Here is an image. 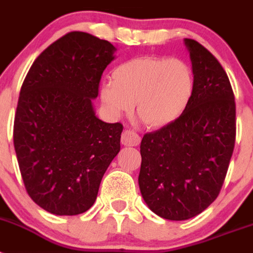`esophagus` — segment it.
Instances as JSON below:
<instances>
[{
    "mask_svg": "<svg viewBox=\"0 0 253 253\" xmlns=\"http://www.w3.org/2000/svg\"><path fill=\"white\" fill-rule=\"evenodd\" d=\"M140 143V137L133 130H124L122 134V144L126 147H135Z\"/></svg>",
    "mask_w": 253,
    "mask_h": 253,
    "instance_id": "obj_1",
    "label": "esophagus"
}]
</instances>
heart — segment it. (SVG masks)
<instances>
[{"mask_svg":"<svg viewBox=\"0 0 253 253\" xmlns=\"http://www.w3.org/2000/svg\"><path fill=\"white\" fill-rule=\"evenodd\" d=\"M195 92L193 69L182 59L138 57L116 66L111 81L100 86V101L111 118L133 110L147 126L162 128L177 120Z\"/></svg>","mask_w":253,"mask_h":253,"instance_id":"b5f03b06","label":"heart"}]
</instances>
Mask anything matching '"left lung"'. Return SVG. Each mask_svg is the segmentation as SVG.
I'll return each instance as SVG.
<instances>
[{
  "instance_id": "1",
  "label": "left lung",
  "mask_w": 253,
  "mask_h": 253,
  "mask_svg": "<svg viewBox=\"0 0 253 253\" xmlns=\"http://www.w3.org/2000/svg\"><path fill=\"white\" fill-rule=\"evenodd\" d=\"M195 92L184 114L147 133L140 143V194L147 207L169 220H186L216 199L236 142V104L231 82L216 58L185 39Z\"/></svg>"
}]
</instances>
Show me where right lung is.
Listing matches in <instances>:
<instances>
[{
    "instance_id": "add662e5",
    "label": "right lung",
    "mask_w": 253,
    "mask_h": 253,
    "mask_svg": "<svg viewBox=\"0 0 253 253\" xmlns=\"http://www.w3.org/2000/svg\"><path fill=\"white\" fill-rule=\"evenodd\" d=\"M115 50L107 40L72 31L35 59L22 84L13 146L29 196L51 214L90 209L120 151L123 125L100 120L92 104Z\"/></svg>"
}]
</instances>
